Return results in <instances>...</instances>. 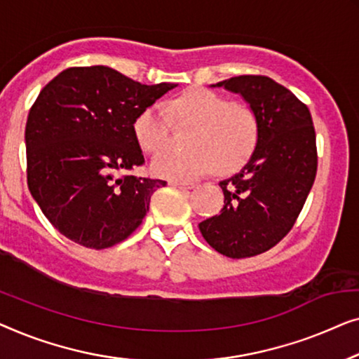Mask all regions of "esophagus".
<instances>
[{
	"label": "esophagus",
	"instance_id": "obj_1",
	"mask_svg": "<svg viewBox=\"0 0 359 359\" xmlns=\"http://www.w3.org/2000/svg\"><path fill=\"white\" fill-rule=\"evenodd\" d=\"M170 185L179 187V189H185V190H190L195 187L194 182H170Z\"/></svg>",
	"mask_w": 359,
	"mask_h": 359
}]
</instances>
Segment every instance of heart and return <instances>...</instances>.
Listing matches in <instances>:
<instances>
[{"instance_id": "heart-1", "label": "heart", "mask_w": 359, "mask_h": 359, "mask_svg": "<svg viewBox=\"0 0 359 359\" xmlns=\"http://www.w3.org/2000/svg\"><path fill=\"white\" fill-rule=\"evenodd\" d=\"M165 107L144 109L133 123L135 138L146 153H158L168 143L169 114L191 123L185 151L165 149L151 161V172L169 180H189L215 164L218 170H232L245 163L255 148L259 125L255 114L241 104H231L208 89L187 90Z\"/></svg>"}]
</instances>
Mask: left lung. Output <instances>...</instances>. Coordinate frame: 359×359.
Here are the masks:
<instances>
[{"label":"left lung","instance_id":"8db88e82","mask_svg":"<svg viewBox=\"0 0 359 359\" xmlns=\"http://www.w3.org/2000/svg\"><path fill=\"white\" fill-rule=\"evenodd\" d=\"M211 88L239 94L255 114L259 135L239 172L219 182L224 206L198 224L205 241L229 259H245L278 244L294 224L317 172L309 109L266 76H236Z\"/></svg>","mask_w":359,"mask_h":359}]
</instances>
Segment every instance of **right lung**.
Wrapping results in <instances>:
<instances>
[{"label":"right lung","instance_id":"obj_1","mask_svg":"<svg viewBox=\"0 0 359 359\" xmlns=\"http://www.w3.org/2000/svg\"><path fill=\"white\" fill-rule=\"evenodd\" d=\"M175 86L97 65L65 69L40 90L26 125L27 185L65 237L100 250L141 224L165 182L128 174L144 163L133 123Z\"/></svg>","mask_w":359,"mask_h":359}]
</instances>
